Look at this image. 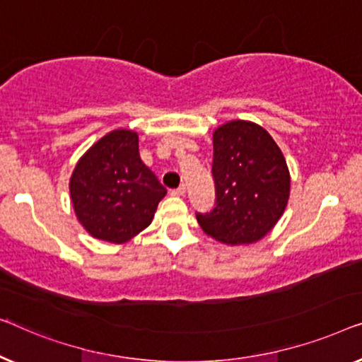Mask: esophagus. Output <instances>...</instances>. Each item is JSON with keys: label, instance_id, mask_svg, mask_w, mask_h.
Instances as JSON below:
<instances>
[{"label": "esophagus", "instance_id": "esophagus-1", "mask_svg": "<svg viewBox=\"0 0 362 362\" xmlns=\"http://www.w3.org/2000/svg\"><path fill=\"white\" fill-rule=\"evenodd\" d=\"M185 192H187L185 185H180L179 188H175V190H172L170 193H172V195H174V197H183V195H185Z\"/></svg>", "mask_w": 362, "mask_h": 362}]
</instances>
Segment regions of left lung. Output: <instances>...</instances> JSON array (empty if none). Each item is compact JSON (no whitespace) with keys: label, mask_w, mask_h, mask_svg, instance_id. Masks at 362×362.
I'll list each match as a JSON object with an SVG mask.
<instances>
[{"label":"left lung","mask_w":362,"mask_h":362,"mask_svg":"<svg viewBox=\"0 0 362 362\" xmlns=\"http://www.w3.org/2000/svg\"><path fill=\"white\" fill-rule=\"evenodd\" d=\"M216 206L197 213L208 236L228 246L262 239L277 225L290 197V172L281 147L252 121L233 119L213 131Z\"/></svg>","instance_id":"left-lung-1"}]
</instances>
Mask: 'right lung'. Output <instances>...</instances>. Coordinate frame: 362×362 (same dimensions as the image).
I'll list each match as a JSON object with an SVG mask.
<instances>
[{"mask_svg":"<svg viewBox=\"0 0 362 362\" xmlns=\"http://www.w3.org/2000/svg\"><path fill=\"white\" fill-rule=\"evenodd\" d=\"M69 188L80 225L93 238L115 244L144 231L167 195L142 164L139 137L132 129H115L96 141L78 159Z\"/></svg>","mask_w":362,"mask_h":362,"instance_id":"add662e5","label":"right lung"}]
</instances>
